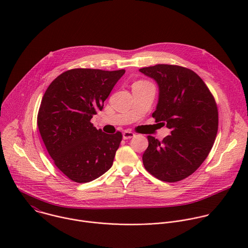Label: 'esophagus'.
Instances as JSON below:
<instances>
[{"label": "esophagus", "instance_id": "1", "mask_svg": "<svg viewBox=\"0 0 248 248\" xmlns=\"http://www.w3.org/2000/svg\"><path fill=\"white\" fill-rule=\"evenodd\" d=\"M134 136H135V134L133 132H131V131H128V130H126V131H124L123 133V138L124 139H129V138H132Z\"/></svg>", "mask_w": 248, "mask_h": 248}]
</instances>
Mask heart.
I'll return each instance as SVG.
<instances>
[{
  "mask_svg": "<svg viewBox=\"0 0 248 248\" xmlns=\"http://www.w3.org/2000/svg\"><path fill=\"white\" fill-rule=\"evenodd\" d=\"M137 82H143V81H137Z\"/></svg>",
  "mask_w": 248,
  "mask_h": 248,
  "instance_id": "1",
  "label": "heart"
}]
</instances>
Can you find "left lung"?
Segmentation results:
<instances>
[{"instance_id":"left-lung-1","label":"left lung","mask_w":248,"mask_h":248,"mask_svg":"<svg viewBox=\"0 0 248 248\" xmlns=\"http://www.w3.org/2000/svg\"><path fill=\"white\" fill-rule=\"evenodd\" d=\"M139 72L158 83L159 101L152 117L170 129L162 141L147 136L143 165L160 181L180 182L201 166L213 147L219 124L216 101L189 68L163 63Z\"/></svg>"}]
</instances>
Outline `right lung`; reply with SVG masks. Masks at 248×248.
<instances>
[{"instance_id": "right-lung-1", "label": "right lung", "mask_w": 248, "mask_h": 248, "mask_svg": "<svg viewBox=\"0 0 248 248\" xmlns=\"http://www.w3.org/2000/svg\"><path fill=\"white\" fill-rule=\"evenodd\" d=\"M124 73L69 69L51 82L42 98L39 132L56 167L73 182L94 181L113 165L122 132L107 134L90 121Z\"/></svg>"}]
</instances>
